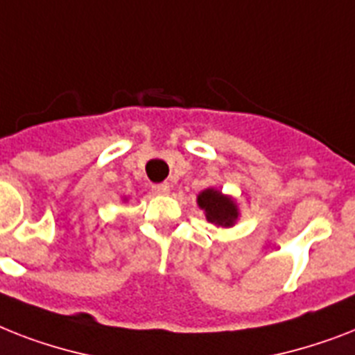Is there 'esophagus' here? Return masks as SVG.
<instances>
[{
	"label": "esophagus",
	"mask_w": 355,
	"mask_h": 355,
	"mask_svg": "<svg viewBox=\"0 0 355 355\" xmlns=\"http://www.w3.org/2000/svg\"><path fill=\"white\" fill-rule=\"evenodd\" d=\"M153 193H157V195H168V193H169V184L168 182L155 184V186H153Z\"/></svg>",
	"instance_id": "34e87169"
}]
</instances>
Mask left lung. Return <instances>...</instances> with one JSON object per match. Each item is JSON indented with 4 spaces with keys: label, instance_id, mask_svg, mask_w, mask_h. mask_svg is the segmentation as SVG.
<instances>
[{
    "label": "left lung",
    "instance_id": "1",
    "mask_svg": "<svg viewBox=\"0 0 355 355\" xmlns=\"http://www.w3.org/2000/svg\"><path fill=\"white\" fill-rule=\"evenodd\" d=\"M197 206L204 211L207 223L217 227H233L241 217L235 198L224 195L217 187H206L198 193Z\"/></svg>",
    "mask_w": 355,
    "mask_h": 355
}]
</instances>
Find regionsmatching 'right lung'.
Instances as JSON below:
<instances>
[{"label": "right lung", "mask_w": 355, "mask_h": 355, "mask_svg": "<svg viewBox=\"0 0 355 355\" xmlns=\"http://www.w3.org/2000/svg\"><path fill=\"white\" fill-rule=\"evenodd\" d=\"M123 200H128V197H123Z\"/></svg>", "instance_id": "add662e5"}]
</instances>
